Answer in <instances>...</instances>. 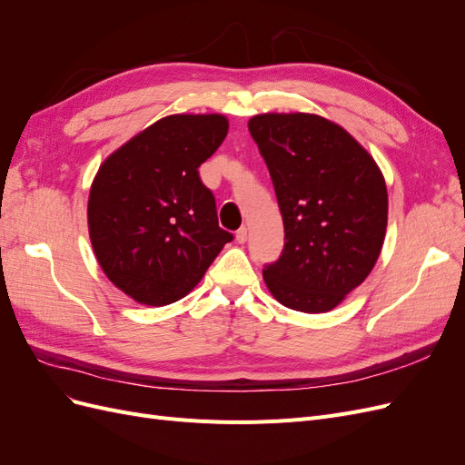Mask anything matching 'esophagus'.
<instances>
[{
    "label": "esophagus",
    "instance_id": "1",
    "mask_svg": "<svg viewBox=\"0 0 465 465\" xmlns=\"http://www.w3.org/2000/svg\"><path fill=\"white\" fill-rule=\"evenodd\" d=\"M248 241V229L246 227H241L236 231V242L238 244H244Z\"/></svg>",
    "mask_w": 465,
    "mask_h": 465
}]
</instances>
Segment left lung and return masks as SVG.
<instances>
[{
  "label": "left lung",
  "instance_id": "left-lung-1",
  "mask_svg": "<svg viewBox=\"0 0 465 465\" xmlns=\"http://www.w3.org/2000/svg\"><path fill=\"white\" fill-rule=\"evenodd\" d=\"M270 168L285 227L281 258L263 267L273 297L292 311L330 312L369 277L384 244L388 190L357 139L306 112L248 122Z\"/></svg>",
  "mask_w": 465,
  "mask_h": 465
}]
</instances>
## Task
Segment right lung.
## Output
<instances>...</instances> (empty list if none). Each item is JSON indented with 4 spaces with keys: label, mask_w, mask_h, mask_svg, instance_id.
I'll use <instances>...</instances> for the list:
<instances>
[{
    "label": "right lung",
    "mask_w": 465,
    "mask_h": 465,
    "mask_svg": "<svg viewBox=\"0 0 465 465\" xmlns=\"http://www.w3.org/2000/svg\"><path fill=\"white\" fill-rule=\"evenodd\" d=\"M227 132L221 114H173L98 168L87 205L91 244L106 277L135 302L186 297L232 241L198 173Z\"/></svg>",
    "instance_id": "right-lung-1"
}]
</instances>
